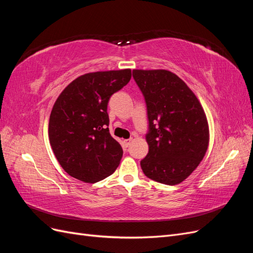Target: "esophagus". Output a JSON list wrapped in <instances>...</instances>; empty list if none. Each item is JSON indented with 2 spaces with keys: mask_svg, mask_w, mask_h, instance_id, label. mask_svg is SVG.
Returning <instances> with one entry per match:
<instances>
[{
  "mask_svg": "<svg viewBox=\"0 0 253 253\" xmlns=\"http://www.w3.org/2000/svg\"><path fill=\"white\" fill-rule=\"evenodd\" d=\"M131 141H132V139H125L124 141H122V143H124V145L126 148H127L128 145H129V143H131Z\"/></svg>",
  "mask_w": 253,
  "mask_h": 253,
  "instance_id": "34e87169",
  "label": "esophagus"
}]
</instances>
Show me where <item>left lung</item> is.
<instances>
[{
  "mask_svg": "<svg viewBox=\"0 0 253 253\" xmlns=\"http://www.w3.org/2000/svg\"><path fill=\"white\" fill-rule=\"evenodd\" d=\"M144 97L149 153L140 166L150 179L174 186L185 180L203 160L209 144L206 114L187 84L165 70H134Z\"/></svg>",
  "mask_w": 253,
  "mask_h": 253,
  "instance_id": "obj_1",
  "label": "left lung"
}]
</instances>
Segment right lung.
Listing matches in <instances>:
<instances>
[{"instance_id":"obj_1","label":"right lung","mask_w":253,"mask_h":253,"mask_svg":"<svg viewBox=\"0 0 253 253\" xmlns=\"http://www.w3.org/2000/svg\"><path fill=\"white\" fill-rule=\"evenodd\" d=\"M131 76V70L85 74L58 97L50 113L48 136L56 158L68 175L97 182L117 169L124 151L110 134L108 103Z\"/></svg>"}]
</instances>
